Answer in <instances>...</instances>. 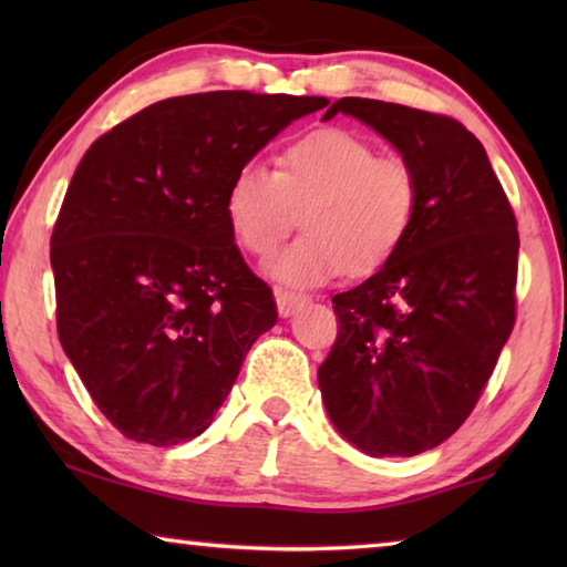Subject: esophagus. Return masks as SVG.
Masks as SVG:
<instances>
[{
    "mask_svg": "<svg viewBox=\"0 0 567 567\" xmlns=\"http://www.w3.org/2000/svg\"><path fill=\"white\" fill-rule=\"evenodd\" d=\"M275 300H277V312H280L282 318H290V315H295L307 302V297L300 292L282 290V287H277Z\"/></svg>",
    "mask_w": 567,
    "mask_h": 567,
    "instance_id": "esophagus-1",
    "label": "esophagus"
}]
</instances>
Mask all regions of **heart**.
Segmentation results:
<instances>
[{
    "mask_svg": "<svg viewBox=\"0 0 567 567\" xmlns=\"http://www.w3.org/2000/svg\"><path fill=\"white\" fill-rule=\"evenodd\" d=\"M417 175L340 127L305 132L277 155V172L245 162L225 195L227 225L252 257H270L300 223L305 233L272 262L277 280L318 287L342 272L372 275L410 235Z\"/></svg>",
    "mask_w": 567,
    "mask_h": 567,
    "instance_id": "heart-1",
    "label": "heart"
}]
</instances>
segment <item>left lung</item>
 <instances>
[{"label": "left lung", "mask_w": 567, "mask_h": 567, "mask_svg": "<svg viewBox=\"0 0 567 567\" xmlns=\"http://www.w3.org/2000/svg\"><path fill=\"white\" fill-rule=\"evenodd\" d=\"M415 169V223L395 257L332 297L318 370L332 425L372 457L433 450L463 425L515 324L517 219L485 147L453 117L342 97Z\"/></svg>", "instance_id": "1"}]
</instances>
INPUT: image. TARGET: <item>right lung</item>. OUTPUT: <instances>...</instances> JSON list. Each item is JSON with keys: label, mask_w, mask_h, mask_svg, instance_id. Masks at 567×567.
I'll return each mask as SVG.
<instances>
[{"label": "right lung", "mask_w": 567, "mask_h": 567, "mask_svg": "<svg viewBox=\"0 0 567 567\" xmlns=\"http://www.w3.org/2000/svg\"><path fill=\"white\" fill-rule=\"evenodd\" d=\"M328 104L185 94L84 152L50 239L56 332L124 437L169 447L205 433L252 342L277 322L270 285L235 245L225 195L277 132Z\"/></svg>", "instance_id": "1"}]
</instances>
